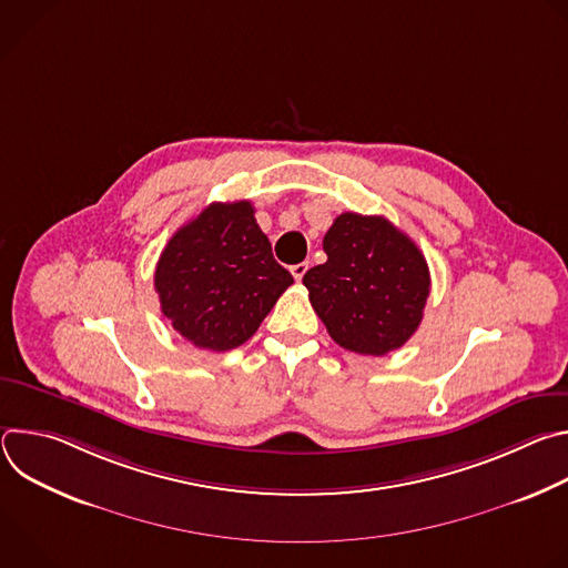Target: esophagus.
I'll list each match as a JSON object with an SVG mask.
<instances>
[{"mask_svg":"<svg viewBox=\"0 0 568 568\" xmlns=\"http://www.w3.org/2000/svg\"><path fill=\"white\" fill-rule=\"evenodd\" d=\"M307 270H310V265H307V263H298V265H292V267H290V272H292V276H294L296 281H301V278L305 276V272H307Z\"/></svg>","mask_w":568,"mask_h":568,"instance_id":"esophagus-1","label":"esophagus"}]
</instances>
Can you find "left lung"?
Segmentation results:
<instances>
[{
	"instance_id": "left-lung-1",
	"label": "left lung",
	"mask_w": 568,
	"mask_h": 568,
	"mask_svg": "<svg viewBox=\"0 0 568 568\" xmlns=\"http://www.w3.org/2000/svg\"><path fill=\"white\" fill-rule=\"evenodd\" d=\"M323 252L328 261L307 270L303 285L335 344L373 357L407 344L432 290L416 242L382 215L342 213Z\"/></svg>"
}]
</instances>
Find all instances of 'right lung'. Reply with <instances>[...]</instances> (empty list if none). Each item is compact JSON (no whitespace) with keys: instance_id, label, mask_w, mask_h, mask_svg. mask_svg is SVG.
<instances>
[{"instance_id":"right-lung-1","label":"right lung","mask_w":568,"mask_h":568,"mask_svg":"<svg viewBox=\"0 0 568 568\" xmlns=\"http://www.w3.org/2000/svg\"><path fill=\"white\" fill-rule=\"evenodd\" d=\"M292 283L247 200L209 204L175 231L154 270L161 312L184 339L215 353L254 337Z\"/></svg>"}]
</instances>
